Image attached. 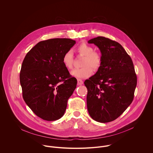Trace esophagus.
<instances>
[{
  "label": "esophagus",
  "mask_w": 153,
  "mask_h": 153,
  "mask_svg": "<svg viewBox=\"0 0 153 153\" xmlns=\"http://www.w3.org/2000/svg\"><path fill=\"white\" fill-rule=\"evenodd\" d=\"M77 84H78V85H81L83 84V81L81 79H77Z\"/></svg>",
  "instance_id": "34e87169"
}]
</instances>
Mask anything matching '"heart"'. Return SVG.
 <instances>
[{
    "label": "heart",
    "instance_id": "obj_1",
    "mask_svg": "<svg viewBox=\"0 0 153 153\" xmlns=\"http://www.w3.org/2000/svg\"><path fill=\"white\" fill-rule=\"evenodd\" d=\"M76 52L79 55L84 56L82 64L83 67L74 69L72 71L71 73L72 76L77 78H85L92 74V68L95 71H98L100 68L102 62V56L99 53L95 52L92 46L82 43L78 46ZM62 62L67 69H72L74 55L71 51L66 52L64 55Z\"/></svg>",
    "mask_w": 153,
    "mask_h": 153
}]
</instances>
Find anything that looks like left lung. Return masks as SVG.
<instances>
[{"mask_svg":"<svg viewBox=\"0 0 153 153\" xmlns=\"http://www.w3.org/2000/svg\"><path fill=\"white\" fill-rule=\"evenodd\" d=\"M101 52L102 62L96 74L84 82L91 117L105 123L119 117L133 101L137 78L131 57L116 41L98 36L88 41Z\"/></svg>","mask_w":153,"mask_h":153,"instance_id":"1","label":"left lung"}]
</instances>
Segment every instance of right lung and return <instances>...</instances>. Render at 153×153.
Returning <instances> with one entry per match:
<instances>
[{"label":"right lung","instance_id":"right-lung-1","mask_svg":"<svg viewBox=\"0 0 153 153\" xmlns=\"http://www.w3.org/2000/svg\"><path fill=\"white\" fill-rule=\"evenodd\" d=\"M76 43L67 38L41 41L26 55L20 72L23 98L31 110L46 121L64 114L69 98L76 87L62 62L64 55Z\"/></svg>","mask_w":153,"mask_h":153}]
</instances>
